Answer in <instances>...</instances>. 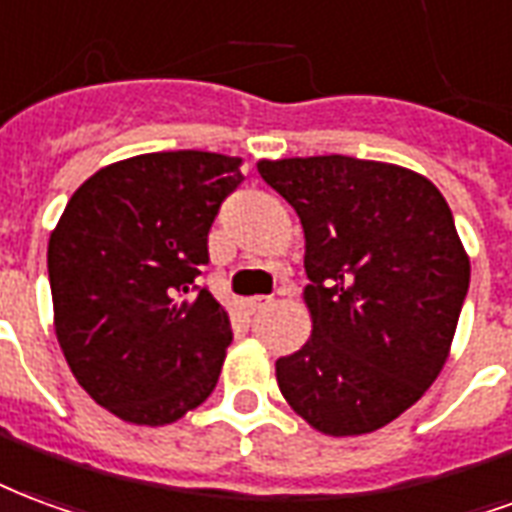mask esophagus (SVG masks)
Returning a JSON list of instances; mask_svg holds the SVG:
<instances>
[{
  "label": "esophagus",
  "mask_w": 512,
  "mask_h": 512,
  "mask_svg": "<svg viewBox=\"0 0 512 512\" xmlns=\"http://www.w3.org/2000/svg\"><path fill=\"white\" fill-rule=\"evenodd\" d=\"M267 305H272V297H248V300H245V308H248V313L261 311V308H267Z\"/></svg>",
  "instance_id": "1"
}]
</instances>
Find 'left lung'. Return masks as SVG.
<instances>
[{
	"label": "left lung",
	"instance_id": "8db88e82",
	"mask_svg": "<svg viewBox=\"0 0 512 512\" xmlns=\"http://www.w3.org/2000/svg\"><path fill=\"white\" fill-rule=\"evenodd\" d=\"M305 231L311 338L281 357L283 398L327 436L371 434L442 371L469 256L431 179L346 155L259 160Z\"/></svg>",
	"mask_w": 512,
	"mask_h": 512
}]
</instances>
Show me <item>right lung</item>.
<instances>
[{"mask_svg":"<svg viewBox=\"0 0 512 512\" xmlns=\"http://www.w3.org/2000/svg\"><path fill=\"white\" fill-rule=\"evenodd\" d=\"M242 160L179 149L119 160L70 196L48 240L54 330L92 401L166 425L215 390L229 313L196 278Z\"/></svg>","mask_w":512,"mask_h":512,"instance_id":"1","label":"right lung"}]
</instances>
